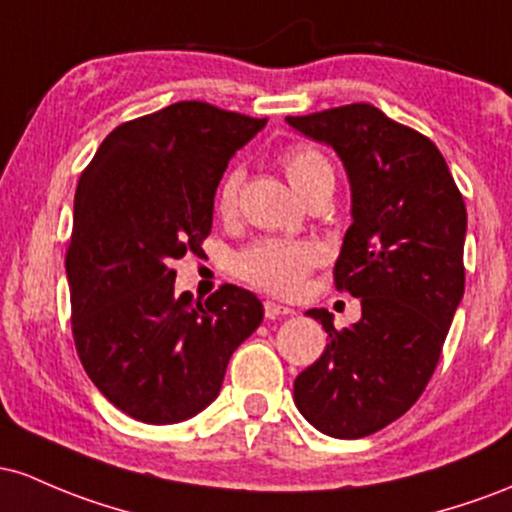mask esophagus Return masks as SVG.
<instances>
[{
    "mask_svg": "<svg viewBox=\"0 0 512 512\" xmlns=\"http://www.w3.org/2000/svg\"><path fill=\"white\" fill-rule=\"evenodd\" d=\"M263 309H266V319H280V317H290L292 314L290 307H285V304H278V302H271V300L263 302Z\"/></svg>",
    "mask_w": 512,
    "mask_h": 512,
    "instance_id": "34e87169",
    "label": "esophagus"
}]
</instances>
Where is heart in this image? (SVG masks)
Segmentation results:
<instances>
[{"label":"heart","instance_id":"heart-1","mask_svg":"<svg viewBox=\"0 0 512 512\" xmlns=\"http://www.w3.org/2000/svg\"><path fill=\"white\" fill-rule=\"evenodd\" d=\"M280 164L295 191L309 195L319 186H333V166L314 145H292L280 154ZM241 174L232 169L217 191V210L229 215L237 208ZM321 246L304 239H261L241 249L232 258V271L244 283L271 295L290 297L300 292L307 273L321 263Z\"/></svg>","mask_w":512,"mask_h":512}]
</instances>
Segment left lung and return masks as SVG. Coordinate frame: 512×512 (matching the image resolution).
<instances>
[{
    "label": "left lung",
    "mask_w": 512,
    "mask_h": 512,
    "mask_svg": "<svg viewBox=\"0 0 512 512\" xmlns=\"http://www.w3.org/2000/svg\"><path fill=\"white\" fill-rule=\"evenodd\" d=\"M285 120L346 166L353 225L333 280L363 304L341 331L309 309L329 343L297 375L295 404L331 438H365L404 416L438 367L464 295L467 208L440 149L370 103Z\"/></svg>",
    "instance_id": "1"
}]
</instances>
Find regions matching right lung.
<instances>
[{
  "instance_id": "right-lung-1",
  "label": "right lung",
  "mask_w": 512,
  "mask_h": 512,
  "mask_svg": "<svg viewBox=\"0 0 512 512\" xmlns=\"http://www.w3.org/2000/svg\"><path fill=\"white\" fill-rule=\"evenodd\" d=\"M266 118L179 101L118 125L74 193L65 256L72 336L86 375L142 423H179L220 394L232 353L263 321L254 292L174 295L171 263L212 229L229 159Z\"/></svg>"
}]
</instances>
